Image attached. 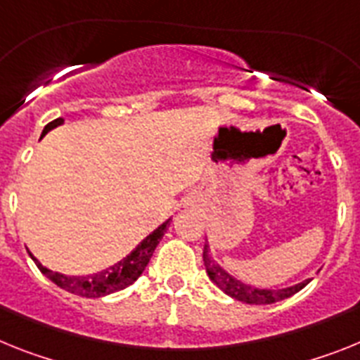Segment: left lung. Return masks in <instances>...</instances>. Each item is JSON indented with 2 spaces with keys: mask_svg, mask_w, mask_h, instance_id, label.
Wrapping results in <instances>:
<instances>
[{
  "mask_svg": "<svg viewBox=\"0 0 360 360\" xmlns=\"http://www.w3.org/2000/svg\"><path fill=\"white\" fill-rule=\"evenodd\" d=\"M202 261H205L206 271H208V277L217 284L219 288L223 290L226 295L233 297L237 301L248 302V304H274L277 301H283V299H288V297L295 295L299 290H302L308 284V281L304 283H299L295 286H290V288L283 290H261L254 288L250 284L240 283L236 277L224 271L223 268L219 266L217 262L212 259L210 250H208V243H205V250H202Z\"/></svg>",
  "mask_w": 360,
  "mask_h": 360,
  "instance_id": "obj_1",
  "label": "left lung"
}]
</instances>
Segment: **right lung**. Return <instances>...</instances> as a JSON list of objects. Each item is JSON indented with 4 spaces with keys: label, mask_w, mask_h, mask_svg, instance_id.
<instances>
[{
    "label": "right lung",
    "mask_w": 360,
    "mask_h": 360,
    "mask_svg": "<svg viewBox=\"0 0 360 360\" xmlns=\"http://www.w3.org/2000/svg\"><path fill=\"white\" fill-rule=\"evenodd\" d=\"M61 123H63L61 117L50 121L45 127V130H43V136H45L46 132H50L52 128L59 127ZM168 224H170V221L162 223L158 230H154V232L150 233V236L143 240L141 245H137V248L134 250L132 254L127 255L123 261L115 262L114 266L106 268V270L103 271H98V274L85 275V277H68V275L58 274V271H52L49 270V268L43 266L41 262L37 261L34 255L32 259L37 264V268L41 270V274L46 275L54 284H58L59 288H63L67 290V292L76 293V295L81 297L108 295V293L120 292V290L130 286V284L145 271L150 257L154 254L155 246L159 245V240L162 239V236L167 232Z\"/></svg>",
    "instance_id": "add662e5"
}]
</instances>
